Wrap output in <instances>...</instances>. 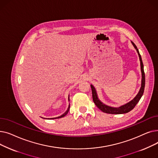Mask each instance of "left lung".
<instances>
[{"label":"left lung","mask_w":158,"mask_h":158,"mask_svg":"<svg viewBox=\"0 0 158 158\" xmlns=\"http://www.w3.org/2000/svg\"><path fill=\"white\" fill-rule=\"evenodd\" d=\"M132 44L133 45L135 48H136V51L138 54L139 57V61H140V66H141V72H142V86H141L140 89L139 91L138 94L136 95V96L132 99V101L129 102L128 103L124 104L123 106H121L118 107H110L109 106H107L104 104H103L100 100H99L97 94L96 92L95 88L94 87L93 85H91V88H92V97H93V101L95 103V104L97 106L98 109H100L102 112L106 113H109V114H123V113H127L131 111L134 107L136 106L137 103L140 100L141 97H142L143 92H144V89H145V72L143 69V64L142 62V57L139 54L138 49L137 48V47L136 45L131 41Z\"/></svg>","instance_id":"1"}]
</instances>
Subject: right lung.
<instances>
[{"label": "right lung", "mask_w": 158, "mask_h": 158, "mask_svg": "<svg viewBox=\"0 0 158 158\" xmlns=\"http://www.w3.org/2000/svg\"><path fill=\"white\" fill-rule=\"evenodd\" d=\"M69 110H70V105H69V107H68V110H66V111L64 113H63L62 115H61L60 117H56V118H51V119H56V118H62V117H64L65 115H66V114L68 113V112L69 111Z\"/></svg>", "instance_id": "right-lung-1"}]
</instances>
